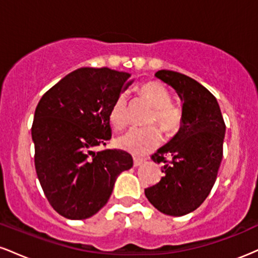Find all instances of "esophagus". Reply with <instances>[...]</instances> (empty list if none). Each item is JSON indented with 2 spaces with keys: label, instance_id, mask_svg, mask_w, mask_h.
Here are the masks:
<instances>
[{
  "label": "esophagus",
  "instance_id": "1",
  "mask_svg": "<svg viewBox=\"0 0 258 258\" xmlns=\"http://www.w3.org/2000/svg\"><path fill=\"white\" fill-rule=\"evenodd\" d=\"M144 161H146V159H143V158H133V166L135 167L141 166Z\"/></svg>",
  "mask_w": 258,
  "mask_h": 258
}]
</instances>
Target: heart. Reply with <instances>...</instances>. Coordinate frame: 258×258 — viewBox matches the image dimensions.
<instances>
[{"label": "heart", "instance_id": "obj_1", "mask_svg": "<svg viewBox=\"0 0 258 258\" xmlns=\"http://www.w3.org/2000/svg\"><path fill=\"white\" fill-rule=\"evenodd\" d=\"M141 94L154 106L149 122H158L164 132L174 133L179 128L182 115L180 111L171 105V96L168 91L159 82H148L141 87ZM109 122L115 130H122L127 123V96L121 93L114 100L109 110ZM161 142V133L155 126L133 127L117 139L120 149L133 154L146 155L158 147Z\"/></svg>", "mask_w": 258, "mask_h": 258}]
</instances>
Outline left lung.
Masks as SVG:
<instances>
[{"instance_id": "8db88e82", "label": "left lung", "mask_w": 258, "mask_h": 258, "mask_svg": "<svg viewBox=\"0 0 258 258\" xmlns=\"http://www.w3.org/2000/svg\"><path fill=\"white\" fill-rule=\"evenodd\" d=\"M155 76L178 94L182 121L178 132L152 156L154 162H164V177L144 193L160 212L177 217L197 210L211 191L223 156L226 125L217 99L194 79L172 70Z\"/></svg>"}]
</instances>
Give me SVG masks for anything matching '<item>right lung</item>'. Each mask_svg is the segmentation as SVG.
Listing matches in <instances>:
<instances>
[{
    "mask_svg": "<svg viewBox=\"0 0 258 258\" xmlns=\"http://www.w3.org/2000/svg\"><path fill=\"white\" fill-rule=\"evenodd\" d=\"M109 68H80L43 94L31 137L35 168L53 209L68 220H86L108 203L115 180L133 166L123 150L106 149L109 110L133 80Z\"/></svg>",
    "mask_w": 258,
    "mask_h": 258,
    "instance_id": "obj_1",
    "label": "right lung"
}]
</instances>
